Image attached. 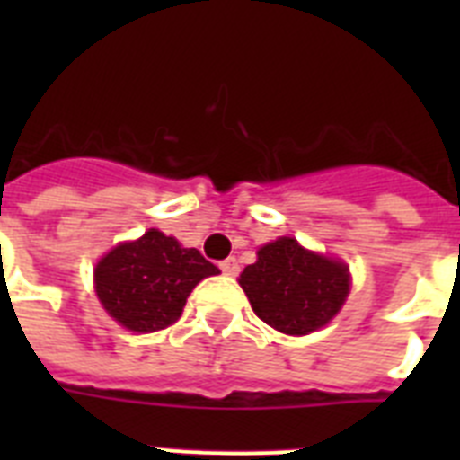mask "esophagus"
<instances>
[{
    "label": "esophagus",
    "mask_w": 460,
    "mask_h": 460,
    "mask_svg": "<svg viewBox=\"0 0 460 460\" xmlns=\"http://www.w3.org/2000/svg\"><path fill=\"white\" fill-rule=\"evenodd\" d=\"M219 270H222L226 277H236L241 272V267H238V260L236 258H226L224 262H219Z\"/></svg>",
    "instance_id": "obj_1"
}]
</instances>
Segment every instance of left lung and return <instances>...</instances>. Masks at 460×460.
Here are the masks:
<instances>
[{"mask_svg":"<svg viewBox=\"0 0 460 460\" xmlns=\"http://www.w3.org/2000/svg\"><path fill=\"white\" fill-rule=\"evenodd\" d=\"M252 310L281 334L317 332L349 298V267L305 251L296 238L281 236L262 245L258 260L238 277Z\"/></svg>","mask_w":460,"mask_h":460,"instance_id":"8db88e82","label":"left lung"}]
</instances>
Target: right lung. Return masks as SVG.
Listing matches in <instances>:
<instances>
[{
	"mask_svg": "<svg viewBox=\"0 0 460 460\" xmlns=\"http://www.w3.org/2000/svg\"><path fill=\"white\" fill-rule=\"evenodd\" d=\"M219 274L200 251L150 229L111 248L95 267V294L121 327L150 334L179 320L188 296Z\"/></svg>",
	"mask_w": 460,
	"mask_h": 460,
	"instance_id": "right-lung-1",
	"label": "right lung"
}]
</instances>
